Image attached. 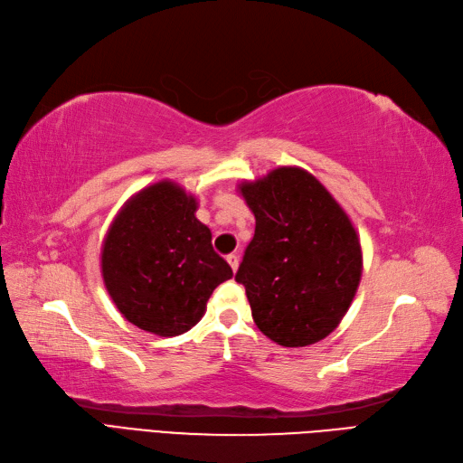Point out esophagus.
I'll return each mask as SVG.
<instances>
[{
  "mask_svg": "<svg viewBox=\"0 0 463 463\" xmlns=\"http://www.w3.org/2000/svg\"><path fill=\"white\" fill-rule=\"evenodd\" d=\"M228 264L232 266V269H233V272H235V269L239 268V257H237V254H228Z\"/></svg>",
  "mask_w": 463,
  "mask_h": 463,
  "instance_id": "1",
  "label": "esophagus"
}]
</instances>
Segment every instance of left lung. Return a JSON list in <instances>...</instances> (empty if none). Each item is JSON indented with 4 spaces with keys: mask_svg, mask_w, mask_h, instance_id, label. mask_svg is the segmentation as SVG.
Wrapping results in <instances>:
<instances>
[{
    "mask_svg": "<svg viewBox=\"0 0 463 463\" xmlns=\"http://www.w3.org/2000/svg\"><path fill=\"white\" fill-rule=\"evenodd\" d=\"M239 189L257 220L235 274L254 324L281 346L322 341L360 285L362 247L353 222L298 166H279Z\"/></svg>",
    "mask_w": 463,
    "mask_h": 463,
    "instance_id": "1",
    "label": "left lung"
}]
</instances>
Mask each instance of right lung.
Segmentation results:
<instances>
[{
    "instance_id": "1",
    "label": "right lung",
    "mask_w": 463,
    "mask_h": 463,
    "mask_svg": "<svg viewBox=\"0 0 463 463\" xmlns=\"http://www.w3.org/2000/svg\"><path fill=\"white\" fill-rule=\"evenodd\" d=\"M195 213L197 199L163 180L137 191L105 235V287L120 314L143 331L185 333L201 320L216 287L233 276Z\"/></svg>"
}]
</instances>
